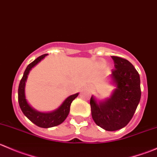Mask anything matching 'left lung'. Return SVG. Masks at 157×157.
Returning <instances> with one entry per match:
<instances>
[{"label": "left lung", "mask_w": 157, "mask_h": 157, "mask_svg": "<svg viewBox=\"0 0 157 157\" xmlns=\"http://www.w3.org/2000/svg\"><path fill=\"white\" fill-rule=\"evenodd\" d=\"M115 69L109 76L115 86L110 96L104 100L90 99L92 118L98 126L114 131L125 127L132 118L140 100V75L128 60L112 56Z\"/></svg>", "instance_id": "left-lung-1"}]
</instances>
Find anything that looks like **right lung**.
<instances>
[{"label": "right lung", "mask_w": 157, "mask_h": 157, "mask_svg": "<svg viewBox=\"0 0 157 157\" xmlns=\"http://www.w3.org/2000/svg\"><path fill=\"white\" fill-rule=\"evenodd\" d=\"M47 55H48L47 54L41 55L27 66V67L25 70L23 77L20 80L18 89L19 105H20L23 113L32 122L34 123L39 127L44 128L55 127V126L59 125L60 124H61L68 115L71 102L79 95V93H77L68 96L58 109L52 111V112H39L29 105V102H27V99L26 98V93H25V87H26L28 75H29L32 68H33L36 64H39Z\"/></svg>", "instance_id": "right-lung-1"}]
</instances>
